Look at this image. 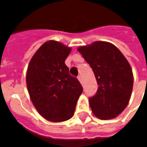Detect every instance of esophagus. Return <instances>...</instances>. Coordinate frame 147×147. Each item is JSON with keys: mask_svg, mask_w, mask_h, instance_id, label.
Instances as JSON below:
<instances>
[{"mask_svg": "<svg viewBox=\"0 0 147 147\" xmlns=\"http://www.w3.org/2000/svg\"><path fill=\"white\" fill-rule=\"evenodd\" d=\"M78 80H80V83H82V82H83V79H82V76H81V75H80V76H78Z\"/></svg>", "mask_w": 147, "mask_h": 147, "instance_id": "34e87169", "label": "esophagus"}]
</instances>
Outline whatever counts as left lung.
<instances>
[{
    "label": "left lung",
    "instance_id": "1",
    "mask_svg": "<svg viewBox=\"0 0 147 147\" xmlns=\"http://www.w3.org/2000/svg\"><path fill=\"white\" fill-rule=\"evenodd\" d=\"M78 51L92 68L98 86L95 95L89 98L93 113L101 120L115 118L126 108L132 91L128 61L109 42H94L80 46Z\"/></svg>",
    "mask_w": 147,
    "mask_h": 147
}]
</instances>
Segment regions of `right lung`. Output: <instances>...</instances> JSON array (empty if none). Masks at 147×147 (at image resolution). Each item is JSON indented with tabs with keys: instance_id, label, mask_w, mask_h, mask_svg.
Returning <instances> with one entry per match:
<instances>
[{
	"instance_id": "obj_1",
	"label": "right lung",
	"mask_w": 147,
	"mask_h": 147,
	"mask_svg": "<svg viewBox=\"0 0 147 147\" xmlns=\"http://www.w3.org/2000/svg\"><path fill=\"white\" fill-rule=\"evenodd\" d=\"M71 49L56 41L45 42L31 58L27 71L30 99L46 120L61 122L73 116L83 87L64 61Z\"/></svg>"
}]
</instances>
